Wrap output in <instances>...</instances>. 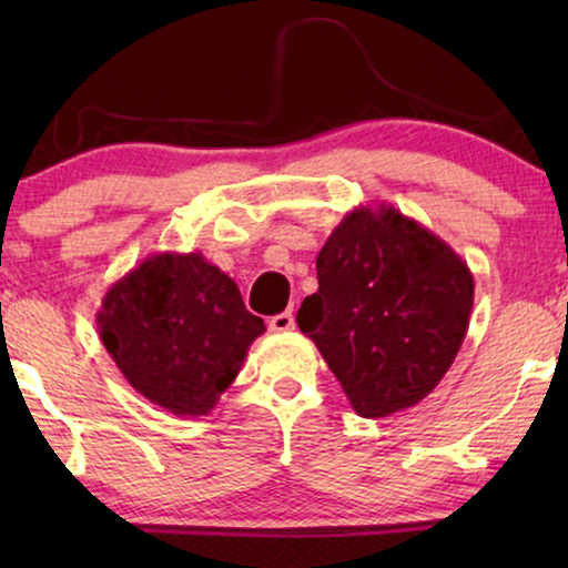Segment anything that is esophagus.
Here are the masks:
<instances>
[{
	"mask_svg": "<svg viewBox=\"0 0 568 568\" xmlns=\"http://www.w3.org/2000/svg\"><path fill=\"white\" fill-rule=\"evenodd\" d=\"M268 328L274 333H290L294 331V315L292 313H278L268 321Z\"/></svg>",
	"mask_w": 568,
	"mask_h": 568,
	"instance_id": "1",
	"label": "esophagus"
}]
</instances>
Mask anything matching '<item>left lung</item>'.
Returning a JSON list of instances; mask_svg holds the SVG:
<instances>
[{
  "label": "left lung",
  "mask_w": 568,
  "mask_h": 568,
  "mask_svg": "<svg viewBox=\"0 0 568 568\" xmlns=\"http://www.w3.org/2000/svg\"><path fill=\"white\" fill-rule=\"evenodd\" d=\"M297 325L364 418L424 400L468 333L473 274L445 240L395 206L346 212L317 253Z\"/></svg>",
  "instance_id": "obj_1"
}]
</instances>
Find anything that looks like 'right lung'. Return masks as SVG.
Wrapping results in <instances>:
<instances>
[{
	"label": "right lung",
	"mask_w": 568,
	"mask_h": 568,
	"mask_svg": "<svg viewBox=\"0 0 568 568\" xmlns=\"http://www.w3.org/2000/svg\"><path fill=\"white\" fill-rule=\"evenodd\" d=\"M105 352L139 395L199 418L235 383L266 331L237 284L196 253H154L108 286L98 313Z\"/></svg>",
	"instance_id": "right-lung-1"
}]
</instances>
